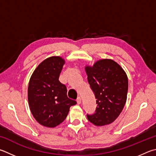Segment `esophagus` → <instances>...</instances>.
<instances>
[{
    "label": "esophagus",
    "mask_w": 156,
    "mask_h": 156,
    "mask_svg": "<svg viewBox=\"0 0 156 156\" xmlns=\"http://www.w3.org/2000/svg\"><path fill=\"white\" fill-rule=\"evenodd\" d=\"M76 101H77L78 104H80L81 103V98L80 97H78L77 100H76Z\"/></svg>",
    "instance_id": "esophagus-1"
}]
</instances>
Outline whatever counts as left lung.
<instances>
[{"mask_svg": "<svg viewBox=\"0 0 156 156\" xmlns=\"http://www.w3.org/2000/svg\"><path fill=\"white\" fill-rule=\"evenodd\" d=\"M88 83L96 99L95 112L87 115L90 123L102 126L112 123L127 100L128 79L122 67L111 59H101L86 66Z\"/></svg>", "mask_w": 156, "mask_h": 156, "instance_id": "left-lung-1", "label": "left lung"}]
</instances>
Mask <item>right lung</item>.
Segmentation results:
<instances>
[{
  "label": "right lung",
  "mask_w": 156,
  "mask_h": 156,
  "mask_svg": "<svg viewBox=\"0 0 156 156\" xmlns=\"http://www.w3.org/2000/svg\"><path fill=\"white\" fill-rule=\"evenodd\" d=\"M65 64L60 56L45 59L34 71L28 88L31 113L37 122L55 127L66 119L69 108L76 104L67 95V87L58 80Z\"/></svg>",
  "instance_id": "obj_1"
}]
</instances>
